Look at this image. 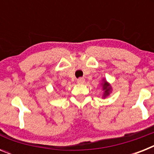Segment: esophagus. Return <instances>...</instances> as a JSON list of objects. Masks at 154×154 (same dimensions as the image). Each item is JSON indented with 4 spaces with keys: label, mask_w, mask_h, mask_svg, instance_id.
Returning a JSON list of instances; mask_svg holds the SVG:
<instances>
[{
    "label": "esophagus",
    "mask_w": 154,
    "mask_h": 154,
    "mask_svg": "<svg viewBox=\"0 0 154 154\" xmlns=\"http://www.w3.org/2000/svg\"><path fill=\"white\" fill-rule=\"evenodd\" d=\"M77 82H78L79 84H83L84 82H85V79L83 78H79L77 79Z\"/></svg>",
    "instance_id": "obj_1"
}]
</instances>
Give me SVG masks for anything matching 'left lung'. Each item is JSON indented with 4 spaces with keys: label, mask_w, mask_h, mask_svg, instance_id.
Segmentation results:
<instances>
[{
    "label": "left lung",
    "mask_w": 154,
    "mask_h": 154,
    "mask_svg": "<svg viewBox=\"0 0 154 154\" xmlns=\"http://www.w3.org/2000/svg\"><path fill=\"white\" fill-rule=\"evenodd\" d=\"M102 85H103V90L104 91V93H103V98H106V96H108L109 95L112 88H111L110 85L106 81H104V82H103Z\"/></svg>",
    "instance_id": "obj_1"
}]
</instances>
